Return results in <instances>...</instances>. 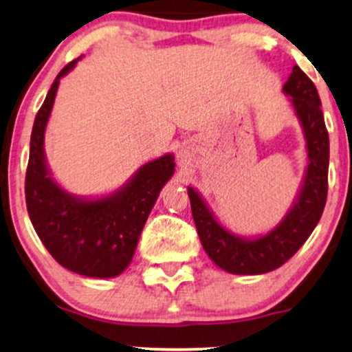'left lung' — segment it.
I'll return each mask as SVG.
<instances>
[{
  "label": "left lung",
  "instance_id": "1",
  "mask_svg": "<svg viewBox=\"0 0 352 352\" xmlns=\"http://www.w3.org/2000/svg\"><path fill=\"white\" fill-rule=\"evenodd\" d=\"M283 92L289 96L306 140V165L300 192L283 220L265 235L240 236L227 230L193 187H188L192 215L201 246L218 268L233 274H263L280 268L316 228L328 197L329 137L316 86L294 66Z\"/></svg>",
  "mask_w": 352,
  "mask_h": 352
}]
</instances>
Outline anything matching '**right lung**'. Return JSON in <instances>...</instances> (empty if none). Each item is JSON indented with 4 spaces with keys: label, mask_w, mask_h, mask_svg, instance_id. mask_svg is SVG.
Returning <instances> with one entry per match:
<instances>
[{
    "label": "right lung",
    "mask_w": 352,
    "mask_h": 352,
    "mask_svg": "<svg viewBox=\"0 0 352 352\" xmlns=\"http://www.w3.org/2000/svg\"><path fill=\"white\" fill-rule=\"evenodd\" d=\"M79 59L59 72L36 114L24 185L26 207L39 240L60 266L89 278H114L131 265L148 213L175 172V157L165 153L144 164L122 187L96 199L72 195L52 179L44 132L59 80Z\"/></svg>",
    "instance_id": "obj_1"
}]
</instances>
